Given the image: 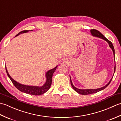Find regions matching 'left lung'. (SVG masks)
<instances>
[{"instance_id": "left-lung-1", "label": "left lung", "mask_w": 121, "mask_h": 121, "mask_svg": "<svg viewBox=\"0 0 121 121\" xmlns=\"http://www.w3.org/2000/svg\"><path fill=\"white\" fill-rule=\"evenodd\" d=\"M91 33L92 36H96V37H99V38H101L102 39H103L104 40H105L109 44V46L111 48L112 50H113V54H114V56L115 55V51H114V48L113 46L112 43L110 42V40H109L108 39L105 37L104 36L102 35L101 33H100L98 30H95V29H92V30H91ZM115 67H114V73H115ZM113 78V77H112ZM112 78L110 79V82H109L108 83L106 86L103 87H101V88H98V89H78L76 88L75 86H74V85L72 84V82L71 81V77H70V81H71V86L72 87H73V88L74 89V90H75V91L77 92H78V94H81V95H90V94H94V93H96V92H99L100 91H102V90L104 89V88H106V87L109 85L110 84V83H111V82L112 79Z\"/></svg>"}]
</instances>
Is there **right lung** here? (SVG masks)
I'll use <instances>...</instances> for the list:
<instances>
[{
  "instance_id": "add662e5",
  "label": "right lung",
  "mask_w": 121,
  "mask_h": 121,
  "mask_svg": "<svg viewBox=\"0 0 121 121\" xmlns=\"http://www.w3.org/2000/svg\"><path fill=\"white\" fill-rule=\"evenodd\" d=\"M27 32H29V30H23V31H21L20 33H19V34H17L16 36H17L19 35L20 34H22V33H26ZM56 67H57V66H56L55 68H53V69H51V70L48 71L46 73V78H47V80H46V83L42 87L26 86V85H22L17 83V82L15 81L14 79H13L11 78V76H10L8 72L6 67V72L7 73L8 76L9 78L11 79V82H12V83L13 84L14 86L16 87L17 89H19L20 91L25 92V93L26 94L35 95V96H37V95H40L45 93V92L46 91H47L49 90V89L50 88L51 85V83H52V75L53 73L55 72V71H56Z\"/></svg>"
}]
</instances>
